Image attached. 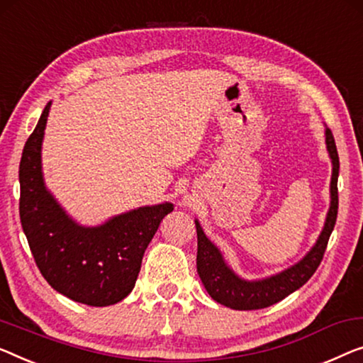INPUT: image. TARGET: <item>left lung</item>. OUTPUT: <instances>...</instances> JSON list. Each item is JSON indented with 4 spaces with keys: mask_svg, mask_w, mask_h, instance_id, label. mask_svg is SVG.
<instances>
[{
    "mask_svg": "<svg viewBox=\"0 0 363 363\" xmlns=\"http://www.w3.org/2000/svg\"><path fill=\"white\" fill-rule=\"evenodd\" d=\"M325 147H328L329 157L333 160V177H330V206L325 218L324 228L319 234L316 244L313 249L303 257L301 260L290 269L281 273L272 275L264 280L247 281L244 278L235 275L233 269L225 264L219 249L203 233L198 220V254H196V269L201 278L204 288L214 301L224 306L239 309V311H249V309L269 308L272 304L281 301L283 298L291 295L298 288H301L309 278L314 275L321 264L325 247H328L330 233H333L335 219H337L339 196H337V177H339V155L335 149L334 135L329 128H325Z\"/></svg>",
    "mask_w": 363,
    "mask_h": 363,
    "instance_id": "obj_1",
    "label": "left lung"
}]
</instances>
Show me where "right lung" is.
<instances>
[{
    "mask_svg": "<svg viewBox=\"0 0 363 363\" xmlns=\"http://www.w3.org/2000/svg\"><path fill=\"white\" fill-rule=\"evenodd\" d=\"M50 104L21 157V224L35 265L54 290L88 306H109L133 291L147 245L173 204L133 209L94 228L75 223L42 177L40 149Z\"/></svg>",
    "mask_w": 363,
    "mask_h": 363,
    "instance_id": "1",
    "label": "right lung"
}]
</instances>
